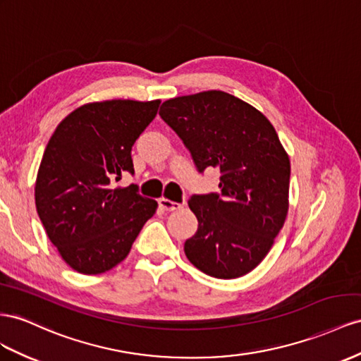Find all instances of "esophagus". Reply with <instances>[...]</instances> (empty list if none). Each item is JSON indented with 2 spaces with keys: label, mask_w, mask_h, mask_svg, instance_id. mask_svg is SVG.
I'll return each mask as SVG.
<instances>
[{
  "label": "esophagus",
  "mask_w": 361,
  "mask_h": 361,
  "mask_svg": "<svg viewBox=\"0 0 361 361\" xmlns=\"http://www.w3.org/2000/svg\"><path fill=\"white\" fill-rule=\"evenodd\" d=\"M158 203H159V208L164 209V211H176V209H180V208H182L180 203L169 200V199H165V197H161V199L158 200Z\"/></svg>",
  "instance_id": "obj_1"
}]
</instances>
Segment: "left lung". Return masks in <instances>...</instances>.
I'll return each mask as SVG.
<instances>
[{
    "mask_svg": "<svg viewBox=\"0 0 361 361\" xmlns=\"http://www.w3.org/2000/svg\"><path fill=\"white\" fill-rule=\"evenodd\" d=\"M161 118L178 133L199 173L220 170V192L188 200L197 232L185 255L203 274L233 279L269 253L288 211L290 159L271 123L237 97L204 91L164 102Z\"/></svg>",
    "mask_w": 361,
    "mask_h": 361,
    "instance_id": "obj_1",
    "label": "left lung"
}]
</instances>
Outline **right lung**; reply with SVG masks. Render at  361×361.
<instances>
[{"label":"right lung","instance_id":"obj_1","mask_svg":"<svg viewBox=\"0 0 361 361\" xmlns=\"http://www.w3.org/2000/svg\"><path fill=\"white\" fill-rule=\"evenodd\" d=\"M159 100H108L80 106L57 126L39 165L35 200L48 238L83 275L108 271L129 255L158 203L133 174L132 145L158 114Z\"/></svg>","mask_w":361,"mask_h":361}]
</instances>
